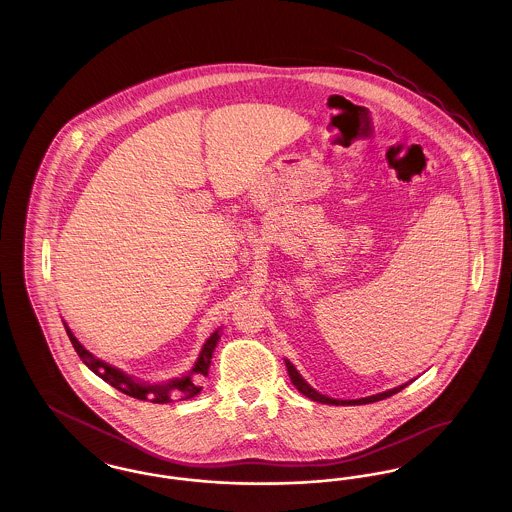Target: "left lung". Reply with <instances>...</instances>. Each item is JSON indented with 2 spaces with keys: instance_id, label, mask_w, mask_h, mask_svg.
Here are the masks:
<instances>
[{
  "instance_id": "left-lung-1",
  "label": "left lung",
  "mask_w": 512,
  "mask_h": 512,
  "mask_svg": "<svg viewBox=\"0 0 512 512\" xmlns=\"http://www.w3.org/2000/svg\"><path fill=\"white\" fill-rule=\"evenodd\" d=\"M286 368H288L290 380H292V384L297 388V390L301 391L305 397L313 399V401H318V403H328V405H365V403H374V401H380V399L390 397L393 393H397V391H401L405 386H407V384H405V386H399V388H395V390L384 391V393H378V395H372V397H365V399L340 401V399H330V397H326V395H322V393H318V391L313 390V388H311V386L301 378V374L295 370V366H293L290 361H286Z\"/></svg>"
}]
</instances>
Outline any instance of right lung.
Here are the masks:
<instances>
[{
    "label": "right lung",
    "instance_id": "right-lung-1",
    "mask_svg": "<svg viewBox=\"0 0 512 512\" xmlns=\"http://www.w3.org/2000/svg\"><path fill=\"white\" fill-rule=\"evenodd\" d=\"M65 330H67V336L73 343L74 351L78 353V357L82 359V363L88 366L92 372H96L101 380H105L109 386L117 388V390L134 397V399H142V401H151V403H171L172 399H190L197 395L201 391V378L207 376L209 372V365H211V357H213V351L217 347V341H219V332H215L209 340L205 341L199 357H197V363L194 368L178 378V380H172L171 384H165V386H151V384H140L136 380H132L128 374L121 372L119 368L115 366L107 365L103 361L96 359L90 351H86L82 347V343L74 338L73 332L69 330V326L65 324Z\"/></svg>",
    "mask_w": 512,
    "mask_h": 512
}]
</instances>
